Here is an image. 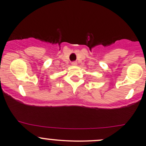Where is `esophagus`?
Wrapping results in <instances>:
<instances>
[{
	"label": "esophagus",
	"instance_id": "esophagus-1",
	"mask_svg": "<svg viewBox=\"0 0 146 146\" xmlns=\"http://www.w3.org/2000/svg\"><path fill=\"white\" fill-rule=\"evenodd\" d=\"M71 64L73 66H76L77 65V62H76V61H73V62L71 63Z\"/></svg>",
	"mask_w": 146,
	"mask_h": 146
}]
</instances>
